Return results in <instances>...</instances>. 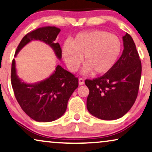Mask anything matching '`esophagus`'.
I'll list each match as a JSON object with an SVG mask.
<instances>
[{
    "instance_id": "1",
    "label": "esophagus",
    "mask_w": 152,
    "mask_h": 152,
    "mask_svg": "<svg viewBox=\"0 0 152 152\" xmlns=\"http://www.w3.org/2000/svg\"><path fill=\"white\" fill-rule=\"evenodd\" d=\"M79 84H80V85L84 84V80H83L82 78H80V79H79Z\"/></svg>"
}]
</instances>
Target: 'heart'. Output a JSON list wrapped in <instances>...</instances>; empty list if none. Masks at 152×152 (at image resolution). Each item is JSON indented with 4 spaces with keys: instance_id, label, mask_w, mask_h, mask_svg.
<instances>
[{
    "instance_id": "obj_1",
    "label": "heart",
    "mask_w": 152,
    "mask_h": 152,
    "mask_svg": "<svg viewBox=\"0 0 152 152\" xmlns=\"http://www.w3.org/2000/svg\"><path fill=\"white\" fill-rule=\"evenodd\" d=\"M122 41L114 34L102 30H92L77 34L72 41H66L62 55L66 66L75 72L83 61V75L94 72L102 75L114 67L122 52Z\"/></svg>"
}]
</instances>
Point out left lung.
I'll return each instance as SVG.
<instances>
[{"label":"left lung","instance_id":"obj_1","mask_svg":"<svg viewBox=\"0 0 152 152\" xmlns=\"http://www.w3.org/2000/svg\"><path fill=\"white\" fill-rule=\"evenodd\" d=\"M122 40L123 52L114 67L100 77L85 81L89 89L87 109L102 120L122 118L132 107L138 95L141 61L132 37L126 33Z\"/></svg>","mask_w":152,"mask_h":152}]
</instances>
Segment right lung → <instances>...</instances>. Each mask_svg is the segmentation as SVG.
Segmentation results:
<instances>
[{
    "instance_id": "1",
    "label": "right lung",
    "mask_w": 152,
    "mask_h": 152,
    "mask_svg": "<svg viewBox=\"0 0 152 152\" xmlns=\"http://www.w3.org/2000/svg\"><path fill=\"white\" fill-rule=\"evenodd\" d=\"M60 31L55 26H45L28 33L20 41L14 57L31 41H40L48 45L57 59L61 60V47L55 42ZM11 81L16 99L21 109L37 122H52L61 117L66 111L68 99L78 87V79L59 65L45 80L32 84L23 82L18 77L14 59L12 64Z\"/></svg>"
}]
</instances>
